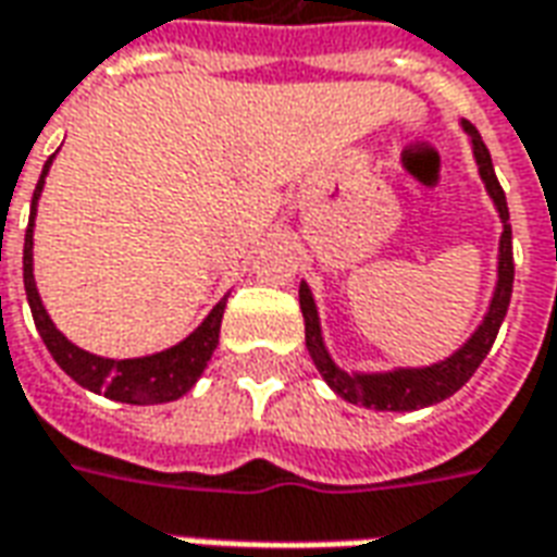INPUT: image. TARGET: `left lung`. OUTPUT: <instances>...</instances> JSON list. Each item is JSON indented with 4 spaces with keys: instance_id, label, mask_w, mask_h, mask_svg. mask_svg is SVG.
I'll return each mask as SVG.
<instances>
[{
    "instance_id": "obj_1",
    "label": "left lung",
    "mask_w": 557,
    "mask_h": 557,
    "mask_svg": "<svg viewBox=\"0 0 557 557\" xmlns=\"http://www.w3.org/2000/svg\"><path fill=\"white\" fill-rule=\"evenodd\" d=\"M462 134L468 137L474 163H478V175L486 194H490L492 206L498 211L502 220V238H498V262H495V289H492L490 307L480 319V325L471 331V337L450 351L447 358L426 367H394V370H375V373H361V370H346L339 367L322 337V322H319V307H315L313 289L301 280L298 289V301H301L304 313V337H307V351L313 358L315 370L322 373L327 387L343 397L351 406H363L373 411H418L426 406H435L442 399L454 397L459 387L466 385L474 375L483 358L490 355L492 343L498 337L507 307H510V295H513V232H510V211H507V199L495 170H492L490 148L483 146V139L474 131V125L459 122Z\"/></svg>"
}]
</instances>
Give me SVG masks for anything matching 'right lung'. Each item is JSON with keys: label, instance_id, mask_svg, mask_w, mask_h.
Returning <instances> with one entry per match:
<instances>
[{"label": "right lung", "instance_id": "obj_1", "mask_svg": "<svg viewBox=\"0 0 557 557\" xmlns=\"http://www.w3.org/2000/svg\"><path fill=\"white\" fill-rule=\"evenodd\" d=\"M53 158L44 163L41 178L32 196V214L29 230H26V244H23V286H26V298H29L32 319L41 334L44 346L50 349L53 361L65 370L77 385H83L91 394H103V397L115 399V403H131V406H160V403H172L182 399L190 387L199 382V375L206 373L211 355L218 349L220 339V322H223V310H226V298L223 295L214 310L202 319V325L196 327L194 334H187L182 343H175L170 349L154 351V355H143V358H101L91 351L79 349L71 339L53 325V319L47 313L41 301V292L35 283V262H32V247H35V214H38V199H41L44 178L53 166Z\"/></svg>", "mask_w": 557, "mask_h": 557}]
</instances>
